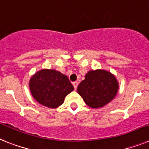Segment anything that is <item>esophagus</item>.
I'll return each instance as SVG.
<instances>
[{
    "label": "esophagus",
    "mask_w": 149,
    "mask_h": 149,
    "mask_svg": "<svg viewBox=\"0 0 149 149\" xmlns=\"http://www.w3.org/2000/svg\"><path fill=\"white\" fill-rule=\"evenodd\" d=\"M72 84H73L74 88V90L77 89V84H78V83H77V81H74L73 83H72Z\"/></svg>",
    "instance_id": "obj_1"
}]
</instances>
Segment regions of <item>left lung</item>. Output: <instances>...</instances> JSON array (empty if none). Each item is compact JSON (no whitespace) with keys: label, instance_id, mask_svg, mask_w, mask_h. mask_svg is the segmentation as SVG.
<instances>
[{"label":"left lung","instance_id":"obj_1","mask_svg":"<svg viewBox=\"0 0 149 149\" xmlns=\"http://www.w3.org/2000/svg\"><path fill=\"white\" fill-rule=\"evenodd\" d=\"M119 84L113 74L107 71H89L77 87V93L90 107H103L116 97Z\"/></svg>","mask_w":149,"mask_h":149}]
</instances>
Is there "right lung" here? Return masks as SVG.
Masks as SVG:
<instances>
[{
  "mask_svg": "<svg viewBox=\"0 0 149 149\" xmlns=\"http://www.w3.org/2000/svg\"><path fill=\"white\" fill-rule=\"evenodd\" d=\"M29 89L33 98L42 105L56 108L74 90L66 75L53 69L40 70L30 78Z\"/></svg>",
  "mask_w": 149,
  "mask_h": 149,
  "instance_id": "add662e5",
  "label": "right lung"
}]
</instances>
